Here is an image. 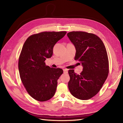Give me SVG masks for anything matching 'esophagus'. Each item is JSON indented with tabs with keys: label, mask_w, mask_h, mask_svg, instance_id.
<instances>
[{
	"label": "esophagus",
	"mask_w": 123,
	"mask_h": 123,
	"mask_svg": "<svg viewBox=\"0 0 123 123\" xmlns=\"http://www.w3.org/2000/svg\"><path fill=\"white\" fill-rule=\"evenodd\" d=\"M63 72H64V74H68V70L67 69H63Z\"/></svg>",
	"instance_id": "esophagus-1"
}]
</instances>
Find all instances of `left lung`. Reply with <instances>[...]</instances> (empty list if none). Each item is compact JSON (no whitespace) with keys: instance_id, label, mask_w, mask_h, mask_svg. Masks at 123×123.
Returning <instances> with one entry per match:
<instances>
[{"instance_id":"left-lung-1","label":"left lung","mask_w":123,"mask_h":123,"mask_svg":"<svg viewBox=\"0 0 123 123\" xmlns=\"http://www.w3.org/2000/svg\"><path fill=\"white\" fill-rule=\"evenodd\" d=\"M76 49L75 60L80 61L83 71L80 74L69 70L68 88L72 96L88 100L98 93L109 73L107 53L103 41L92 33L71 32L67 34Z\"/></svg>"}]
</instances>
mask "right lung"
<instances>
[{"label": "right lung", "mask_w": 123, "mask_h": 123, "mask_svg": "<svg viewBox=\"0 0 123 123\" xmlns=\"http://www.w3.org/2000/svg\"><path fill=\"white\" fill-rule=\"evenodd\" d=\"M66 33L61 31L35 34L23 45L18 60L20 79L28 93L36 100L47 101L55 93L63 70L46 66L45 61L52 56L54 45Z\"/></svg>", "instance_id": "obj_1"}]
</instances>
